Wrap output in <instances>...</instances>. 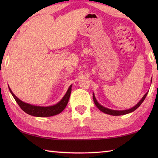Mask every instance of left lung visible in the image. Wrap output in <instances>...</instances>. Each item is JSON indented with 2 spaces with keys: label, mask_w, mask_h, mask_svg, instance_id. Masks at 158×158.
I'll list each match as a JSON object with an SVG mask.
<instances>
[{
  "label": "left lung",
  "mask_w": 158,
  "mask_h": 158,
  "mask_svg": "<svg viewBox=\"0 0 158 158\" xmlns=\"http://www.w3.org/2000/svg\"><path fill=\"white\" fill-rule=\"evenodd\" d=\"M151 81H152V79H151ZM147 94H148V93H146V94L143 95V97L141 99V100L135 106H133V107H132L131 109H126V110H122V111L112 110V109H109L108 108L105 107V106H102L101 105H100V104L98 103V102L97 101V100H96L94 93H93V101H94V103L95 104L96 106H97V107L99 109H100L101 111H102V112H104V113H105L106 114L111 115V116H121V115H125V114L131 113V112H132L135 110H136V109H137L139 107V106L141 105V103L143 102V100H145Z\"/></svg>",
  "instance_id": "8db88e82"
}]
</instances>
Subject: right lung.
Wrapping results in <instances>:
<instances>
[{
    "label": "right lung",
    "mask_w": 158,
    "mask_h": 158,
    "mask_svg": "<svg viewBox=\"0 0 158 158\" xmlns=\"http://www.w3.org/2000/svg\"><path fill=\"white\" fill-rule=\"evenodd\" d=\"M9 87V86H8ZM9 90L10 93H12L15 100L17 102V103L20 106L22 110L26 112L31 116H36V117H49L55 116L60 114L62 112L65 108L66 107L68 102L69 101V97H70V93L72 91V85H69L68 91L64 95V97L62 98L59 102L56 104L54 105L49 106H35L30 105V104L26 103L24 102L19 100L14 93H12V90L9 87Z\"/></svg>",
    "instance_id": "obj_1"
}]
</instances>
